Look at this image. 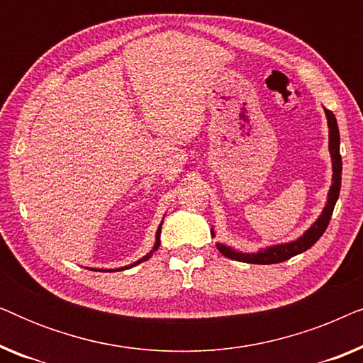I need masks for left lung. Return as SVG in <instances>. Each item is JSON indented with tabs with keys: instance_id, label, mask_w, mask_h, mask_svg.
I'll list each match as a JSON object with an SVG mask.
<instances>
[{
	"instance_id": "8db88e82",
	"label": "left lung",
	"mask_w": 363,
	"mask_h": 363,
	"mask_svg": "<svg viewBox=\"0 0 363 363\" xmlns=\"http://www.w3.org/2000/svg\"><path fill=\"white\" fill-rule=\"evenodd\" d=\"M327 121H329V150L332 155V167H334V183H332L330 191H329V200L322 211L319 220L312 225L309 230L304 233V236H301L297 241L287 242V245H277L271 246L264 251L256 252V255H245V252H238L231 247H226L225 245H216L218 250L223 256L230 257V259L241 261V262H250V264H276V262H282L291 259L292 256L299 255L309 250L311 246H314L319 238L324 235V231L329 226L330 216L334 213V206L337 203L340 193V182H342V157H340V135H339V127H337L335 116L330 111L325 108Z\"/></svg>"
}]
</instances>
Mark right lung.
<instances>
[{
    "mask_svg": "<svg viewBox=\"0 0 363 363\" xmlns=\"http://www.w3.org/2000/svg\"><path fill=\"white\" fill-rule=\"evenodd\" d=\"M160 233H162V225L160 226H158V230H157V245H155V247H153V251H157L158 250V246H160ZM152 251V252H153ZM152 252H150V255H152ZM150 255H147V256H143L142 257V259L140 261H137V262H133V264H130V266H127V267H122V269H116V271H123V269H128V267H133V266H137V264H140V262L142 261H147L148 259V257H150ZM97 271H106V269H97ZM113 271V269H112ZM111 271V272H112Z\"/></svg>",
    "mask_w": 363,
    "mask_h": 363,
    "instance_id": "right-lung-1",
    "label": "right lung"
}]
</instances>
